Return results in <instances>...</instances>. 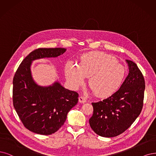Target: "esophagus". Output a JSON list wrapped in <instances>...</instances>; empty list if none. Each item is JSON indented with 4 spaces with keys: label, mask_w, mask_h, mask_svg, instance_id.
<instances>
[{
    "label": "esophagus",
    "mask_w": 156,
    "mask_h": 156,
    "mask_svg": "<svg viewBox=\"0 0 156 156\" xmlns=\"http://www.w3.org/2000/svg\"><path fill=\"white\" fill-rule=\"evenodd\" d=\"M78 101H79L80 103H85L86 101H87V100H86L85 98L83 97V96H79V98H78Z\"/></svg>",
    "instance_id": "obj_1"
}]
</instances>
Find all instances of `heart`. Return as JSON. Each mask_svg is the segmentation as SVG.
Wrapping results in <instances>:
<instances>
[{"mask_svg": "<svg viewBox=\"0 0 156 156\" xmlns=\"http://www.w3.org/2000/svg\"><path fill=\"white\" fill-rule=\"evenodd\" d=\"M80 64L72 61L65 65V74L71 87L77 89L89 78V84L94 94L110 97L122 87L126 76L125 68L114 56L100 51H92L81 56Z\"/></svg>", "mask_w": 156, "mask_h": 156, "instance_id": "heart-1", "label": "heart"}]
</instances>
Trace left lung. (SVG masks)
<instances>
[{
    "mask_svg": "<svg viewBox=\"0 0 156 156\" xmlns=\"http://www.w3.org/2000/svg\"><path fill=\"white\" fill-rule=\"evenodd\" d=\"M129 73L122 87L103 101L92 103L93 114L89 119L91 129L102 137H112L128 129L140 114L145 83L136 63L126 60Z\"/></svg>",
    "mask_w": 156,
    "mask_h": 156,
    "instance_id": "1",
    "label": "left lung"
}]
</instances>
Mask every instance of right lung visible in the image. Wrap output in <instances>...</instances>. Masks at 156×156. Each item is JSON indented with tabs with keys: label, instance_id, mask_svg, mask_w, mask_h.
Masks as SVG:
<instances>
[{
	"label": "right lung",
	"instance_id": "right-lung-1",
	"mask_svg": "<svg viewBox=\"0 0 156 156\" xmlns=\"http://www.w3.org/2000/svg\"><path fill=\"white\" fill-rule=\"evenodd\" d=\"M65 48H39L21 62L13 81V102L25 127L34 133L50 135L64 124L67 113L77 104L78 94L64 88L58 81L49 86L38 85L32 77L33 61L55 58Z\"/></svg>",
	"mask_w": 156,
	"mask_h": 156
}]
</instances>
